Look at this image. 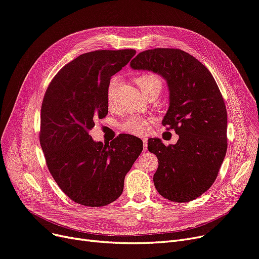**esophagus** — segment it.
<instances>
[{"label": "esophagus", "mask_w": 259, "mask_h": 259, "mask_svg": "<svg viewBox=\"0 0 259 259\" xmlns=\"http://www.w3.org/2000/svg\"><path fill=\"white\" fill-rule=\"evenodd\" d=\"M143 144H144V151H147L148 143H147V139H146V138H143Z\"/></svg>", "instance_id": "1"}]
</instances>
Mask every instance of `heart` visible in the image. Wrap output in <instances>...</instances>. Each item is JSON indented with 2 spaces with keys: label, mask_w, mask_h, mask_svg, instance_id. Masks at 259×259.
<instances>
[{
  "label": "heart",
  "mask_w": 259,
  "mask_h": 259,
  "mask_svg": "<svg viewBox=\"0 0 259 259\" xmlns=\"http://www.w3.org/2000/svg\"><path fill=\"white\" fill-rule=\"evenodd\" d=\"M135 83L139 88L140 92L143 93L144 96H148L150 94L159 93L162 90V80L160 76H158L154 73H144L135 77ZM117 86V79L116 77H112L108 84L107 88V101L109 105L112 104L114 93ZM149 128H150V120L145 119V117L140 116H133L130 117L127 121H125L121 125V130L125 133H128L132 135H145L148 133Z\"/></svg>",
  "instance_id": "b5f03b06"
}]
</instances>
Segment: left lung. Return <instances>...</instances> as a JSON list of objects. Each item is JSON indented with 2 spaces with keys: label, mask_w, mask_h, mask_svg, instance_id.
<instances>
[{
  "label": "left lung",
  "mask_w": 259,
  "mask_h": 259,
  "mask_svg": "<svg viewBox=\"0 0 259 259\" xmlns=\"http://www.w3.org/2000/svg\"><path fill=\"white\" fill-rule=\"evenodd\" d=\"M131 67L149 70L166 80L169 107L162 121L179 139L165 146L148 140L158 158L155 189L169 201L189 202L214 184L227 152V110L208 69L182 50L154 49L139 53Z\"/></svg>",
  "instance_id": "obj_1"
}]
</instances>
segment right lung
<instances>
[{
    "label": "right lung",
    "mask_w": 259,
    "mask_h": 259,
    "mask_svg": "<svg viewBox=\"0 0 259 259\" xmlns=\"http://www.w3.org/2000/svg\"><path fill=\"white\" fill-rule=\"evenodd\" d=\"M135 50L95 51L80 55L54 76L41 108L40 144L46 165L68 197L99 207L120 197L124 178L143 151V140L121 134L108 145L89 131L108 114L111 76L128 64Z\"/></svg>",
    "instance_id": "obj_1"
}]
</instances>
